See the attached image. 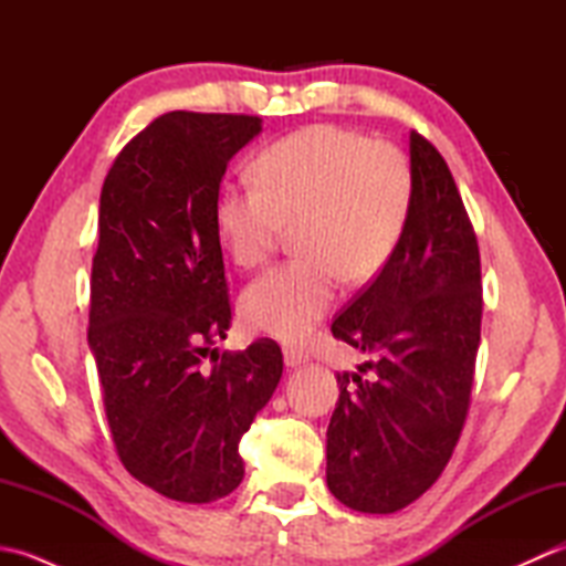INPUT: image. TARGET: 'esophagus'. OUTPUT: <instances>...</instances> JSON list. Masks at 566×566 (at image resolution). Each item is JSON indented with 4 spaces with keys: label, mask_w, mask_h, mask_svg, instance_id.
I'll list each match as a JSON object with an SVG mask.
<instances>
[{
    "label": "esophagus",
    "mask_w": 566,
    "mask_h": 566,
    "mask_svg": "<svg viewBox=\"0 0 566 566\" xmlns=\"http://www.w3.org/2000/svg\"><path fill=\"white\" fill-rule=\"evenodd\" d=\"M308 350L302 345H286L284 347V363L286 367H302L304 363H308Z\"/></svg>",
    "instance_id": "1"
}]
</instances>
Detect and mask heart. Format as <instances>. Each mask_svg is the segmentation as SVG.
I'll return each mask as SVG.
<instances>
[{
    "label": "heart",
    "instance_id": "1",
    "mask_svg": "<svg viewBox=\"0 0 566 566\" xmlns=\"http://www.w3.org/2000/svg\"><path fill=\"white\" fill-rule=\"evenodd\" d=\"M252 182L223 185L213 221L240 268L264 264L296 228L298 260L248 284L250 331L298 338L328 314L345 276L365 284L387 268L413 207V170L391 143L316 124L280 138L255 160Z\"/></svg>",
    "mask_w": 566,
    "mask_h": 566
}]
</instances>
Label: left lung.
<instances>
[{
	"mask_svg": "<svg viewBox=\"0 0 566 566\" xmlns=\"http://www.w3.org/2000/svg\"><path fill=\"white\" fill-rule=\"evenodd\" d=\"M413 207L394 258L333 321L377 353L338 375L331 494L359 513L406 509L436 484L464 428L482 338V260L448 163L411 130Z\"/></svg>",
	"mask_w": 566,
	"mask_h": 566,
	"instance_id": "obj_1",
	"label": "left lung"
}]
</instances>
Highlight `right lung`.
Segmentation results:
<instances>
[{
    "instance_id": "1",
    "label": "right lung",
    "mask_w": 566,
    "mask_h": 566,
    "mask_svg": "<svg viewBox=\"0 0 566 566\" xmlns=\"http://www.w3.org/2000/svg\"><path fill=\"white\" fill-rule=\"evenodd\" d=\"M260 130L248 114H163L102 187L87 338L118 460L172 501L211 503L243 482L240 438L282 377L270 338L213 347L231 326L213 203Z\"/></svg>"
}]
</instances>
